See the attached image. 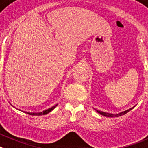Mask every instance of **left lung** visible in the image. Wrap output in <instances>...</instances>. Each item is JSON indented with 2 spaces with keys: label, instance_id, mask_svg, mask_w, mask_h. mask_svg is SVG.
I'll use <instances>...</instances> for the list:
<instances>
[{
  "label": "left lung",
  "instance_id": "8db88e82",
  "mask_svg": "<svg viewBox=\"0 0 148 148\" xmlns=\"http://www.w3.org/2000/svg\"><path fill=\"white\" fill-rule=\"evenodd\" d=\"M133 108H134V107H133ZM133 108H130L129 110H125V111H123V112H121V113H117V114H112V113H105V112H102V111L98 110H95L97 111V113H100V114L102 115V116H107V117H119V116H122V115L126 114V113H128L129 111L131 110Z\"/></svg>",
  "mask_w": 148,
  "mask_h": 148
}]
</instances>
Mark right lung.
<instances>
[{
    "label": "right lung",
    "mask_w": 148,
    "mask_h": 148,
    "mask_svg": "<svg viewBox=\"0 0 148 148\" xmlns=\"http://www.w3.org/2000/svg\"><path fill=\"white\" fill-rule=\"evenodd\" d=\"M57 105H58V104H56V105L52 107V108H49V109L47 110H45L42 111V112H39V113H30V112H26V113L32 115V116H41V115H46V114H47V113H49V112H51V111L53 110L54 108H56V107Z\"/></svg>",
    "instance_id": "obj_1"
}]
</instances>
